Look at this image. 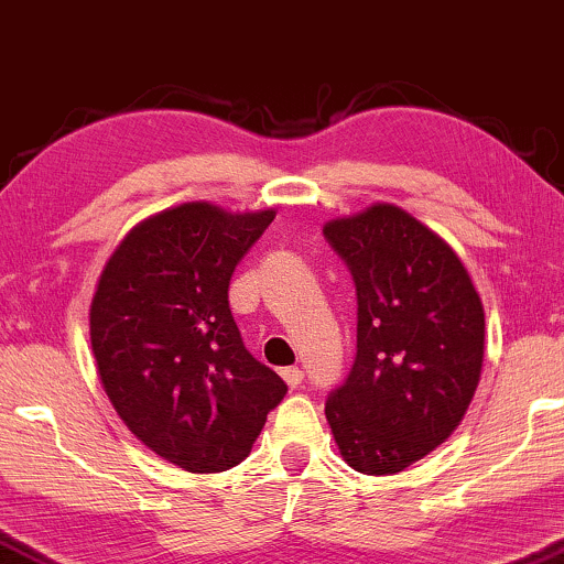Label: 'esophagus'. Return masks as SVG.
<instances>
[{
	"mask_svg": "<svg viewBox=\"0 0 564 564\" xmlns=\"http://www.w3.org/2000/svg\"><path fill=\"white\" fill-rule=\"evenodd\" d=\"M280 373H282V379L288 381L290 389H297L302 379H305V373H302V369H297V366H288V369H282Z\"/></svg>",
	"mask_w": 564,
	"mask_h": 564,
	"instance_id": "34e87169",
	"label": "esophagus"
}]
</instances>
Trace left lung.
I'll use <instances>...</instances> for the list:
<instances>
[{
    "instance_id": "left-lung-1",
    "label": "left lung",
    "mask_w": 564,
    "mask_h": 564,
    "mask_svg": "<svg viewBox=\"0 0 564 564\" xmlns=\"http://www.w3.org/2000/svg\"><path fill=\"white\" fill-rule=\"evenodd\" d=\"M356 284V361L325 417L350 468L391 476L458 427L484 366V305L458 254L406 210L377 203L325 224Z\"/></svg>"
}]
</instances>
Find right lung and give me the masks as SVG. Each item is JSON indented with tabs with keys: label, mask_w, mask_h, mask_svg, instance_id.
Listing matches in <instances>:
<instances>
[{
	"label": "right lung",
	"mask_w": 564,
	"mask_h": 564,
	"mask_svg": "<svg viewBox=\"0 0 564 564\" xmlns=\"http://www.w3.org/2000/svg\"><path fill=\"white\" fill-rule=\"evenodd\" d=\"M274 210L183 203L124 236L96 284L91 348L113 410L142 443L191 473L251 453L288 394L243 346L228 307L236 264Z\"/></svg>",
	"instance_id": "obj_1"
}]
</instances>
